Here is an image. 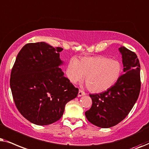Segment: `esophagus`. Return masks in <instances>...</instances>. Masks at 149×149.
Listing matches in <instances>:
<instances>
[{
    "instance_id": "34e87169",
    "label": "esophagus",
    "mask_w": 149,
    "mask_h": 149,
    "mask_svg": "<svg viewBox=\"0 0 149 149\" xmlns=\"http://www.w3.org/2000/svg\"><path fill=\"white\" fill-rule=\"evenodd\" d=\"M86 95V93H85L84 91H82V90H80V91H79V92H78V97H82V96H83V95Z\"/></svg>"
}]
</instances>
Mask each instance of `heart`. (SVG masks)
<instances>
[{"instance_id": "heart-1", "label": "heart", "mask_w": 149, "mask_h": 149, "mask_svg": "<svg viewBox=\"0 0 149 149\" xmlns=\"http://www.w3.org/2000/svg\"><path fill=\"white\" fill-rule=\"evenodd\" d=\"M122 71V65L116 59L107 57L86 56L80 61L72 58L67 67V76L71 82L77 83L85 78L88 90L98 93L106 91L116 84Z\"/></svg>"}]
</instances>
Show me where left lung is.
<instances>
[{
    "instance_id": "left-lung-1",
    "label": "left lung",
    "mask_w": 149,
    "mask_h": 149,
    "mask_svg": "<svg viewBox=\"0 0 149 149\" xmlns=\"http://www.w3.org/2000/svg\"><path fill=\"white\" fill-rule=\"evenodd\" d=\"M118 50L122 55L124 74L108 90L90 95L93 104L85 112L88 121L99 127L109 128L122 121L140 94V65L138 56L124 46Z\"/></svg>"
}]
</instances>
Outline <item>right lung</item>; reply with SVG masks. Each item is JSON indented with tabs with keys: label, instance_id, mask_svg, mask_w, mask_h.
<instances>
[{
	"label": "right lung",
	"instance_id": "right-lung-1",
	"mask_svg": "<svg viewBox=\"0 0 149 149\" xmlns=\"http://www.w3.org/2000/svg\"><path fill=\"white\" fill-rule=\"evenodd\" d=\"M60 47L45 42L26 44L15 59L10 86L17 110L37 125H47L63 116L65 105L78 96L60 66Z\"/></svg>",
	"mask_w": 149,
	"mask_h": 149
}]
</instances>
